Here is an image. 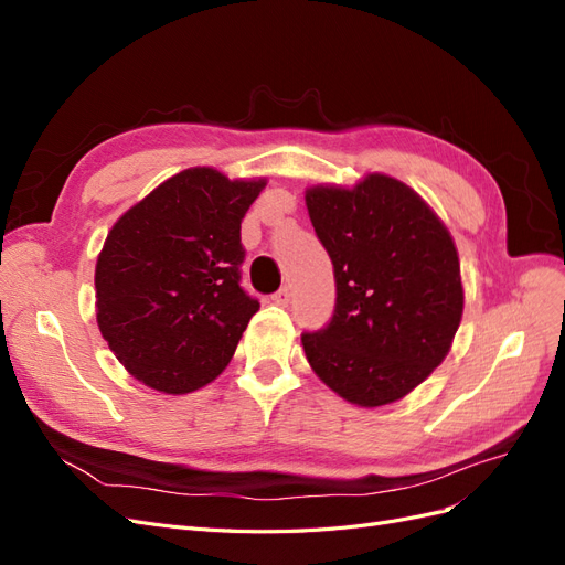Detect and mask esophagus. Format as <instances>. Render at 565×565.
Listing matches in <instances>:
<instances>
[{"instance_id": "obj_1", "label": "esophagus", "mask_w": 565, "mask_h": 565, "mask_svg": "<svg viewBox=\"0 0 565 565\" xmlns=\"http://www.w3.org/2000/svg\"><path fill=\"white\" fill-rule=\"evenodd\" d=\"M289 299H292V292H289V287H282V289H278L276 295H273V303H278V306H287Z\"/></svg>"}]
</instances>
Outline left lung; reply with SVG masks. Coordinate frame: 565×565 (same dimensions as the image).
Wrapping results in <instances>:
<instances>
[{"mask_svg":"<svg viewBox=\"0 0 565 565\" xmlns=\"http://www.w3.org/2000/svg\"><path fill=\"white\" fill-rule=\"evenodd\" d=\"M303 198L337 280L330 324L301 334L306 361L353 405L396 403L443 363L459 328L465 287L452 235L386 174L353 188L311 185Z\"/></svg>","mask_w":565,"mask_h":565,"instance_id":"8db88e82","label":"left lung"}]
</instances>
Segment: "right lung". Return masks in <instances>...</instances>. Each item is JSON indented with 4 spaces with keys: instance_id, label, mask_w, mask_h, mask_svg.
Returning a JSON list of instances; mask_svg holds the SVG:
<instances>
[{
    "instance_id": "obj_1",
    "label": "right lung",
    "mask_w": 565,
    "mask_h": 565,
    "mask_svg": "<svg viewBox=\"0 0 565 565\" xmlns=\"http://www.w3.org/2000/svg\"><path fill=\"white\" fill-rule=\"evenodd\" d=\"M266 179L191 167L119 216L96 262V322L134 380L183 396L226 370L259 301L241 224Z\"/></svg>"
}]
</instances>
